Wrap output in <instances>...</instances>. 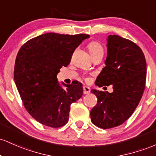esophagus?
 <instances>
[{
  "instance_id": "obj_1",
  "label": "esophagus",
  "mask_w": 156,
  "mask_h": 156,
  "mask_svg": "<svg viewBox=\"0 0 156 156\" xmlns=\"http://www.w3.org/2000/svg\"><path fill=\"white\" fill-rule=\"evenodd\" d=\"M90 92V87H87V86L83 87V94H88Z\"/></svg>"
}]
</instances>
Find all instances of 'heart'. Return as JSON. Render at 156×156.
<instances>
[{
	"instance_id": "b5f03b06",
	"label": "heart",
	"mask_w": 156,
	"mask_h": 156,
	"mask_svg": "<svg viewBox=\"0 0 156 156\" xmlns=\"http://www.w3.org/2000/svg\"><path fill=\"white\" fill-rule=\"evenodd\" d=\"M87 49L90 52L91 57L94 55H97L99 53H103V47L99 42L96 41V40H93L90 41L87 45Z\"/></svg>"
}]
</instances>
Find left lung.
<instances>
[{
	"mask_svg": "<svg viewBox=\"0 0 156 156\" xmlns=\"http://www.w3.org/2000/svg\"><path fill=\"white\" fill-rule=\"evenodd\" d=\"M107 46L106 66L96 85H113V91L91 90L98 100L90 119L102 129L117 127L130 118L142 97L147 76L146 59L139 45L120 36L109 35Z\"/></svg>",
	"mask_w": 156,
	"mask_h": 156,
	"instance_id": "obj_1",
	"label": "left lung"
}]
</instances>
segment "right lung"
<instances>
[{"mask_svg":"<svg viewBox=\"0 0 156 156\" xmlns=\"http://www.w3.org/2000/svg\"><path fill=\"white\" fill-rule=\"evenodd\" d=\"M88 34L45 33L28 40L15 59L14 78L23 105L34 119L50 127L69 121L70 107L83 96L82 83L62 84L57 74L71 62L73 51Z\"/></svg>","mask_w":156,"mask_h":156,"instance_id":"right-lung-1","label":"right lung"}]
</instances>
